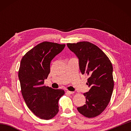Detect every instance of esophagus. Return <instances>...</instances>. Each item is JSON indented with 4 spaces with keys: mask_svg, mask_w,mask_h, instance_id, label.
<instances>
[{
    "mask_svg": "<svg viewBox=\"0 0 131 131\" xmlns=\"http://www.w3.org/2000/svg\"><path fill=\"white\" fill-rule=\"evenodd\" d=\"M67 92L69 94H73L74 93L73 91H67Z\"/></svg>",
    "mask_w": 131,
    "mask_h": 131,
    "instance_id": "1",
    "label": "esophagus"
}]
</instances>
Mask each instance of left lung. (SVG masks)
<instances>
[{"label":"left lung","mask_w":131,"mask_h":131,"mask_svg":"<svg viewBox=\"0 0 131 131\" xmlns=\"http://www.w3.org/2000/svg\"><path fill=\"white\" fill-rule=\"evenodd\" d=\"M67 46L78 57L81 73L88 77L87 85L90 90L84 94L86 104L77 110L88 118L96 117L105 110L112 97L114 88L112 62L103 51L89 41Z\"/></svg>","instance_id":"8db88e82"}]
</instances>
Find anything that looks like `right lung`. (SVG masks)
<instances>
[{"label": "right lung", "mask_w": 131, "mask_h": 131, "mask_svg": "<svg viewBox=\"0 0 131 131\" xmlns=\"http://www.w3.org/2000/svg\"><path fill=\"white\" fill-rule=\"evenodd\" d=\"M65 47L50 41L39 43L24 55L18 70L21 93L28 108L43 119L52 118L59 111L58 101L65 94L44 85L50 72V62Z\"/></svg>", "instance_id": "1"}]
</instances>
